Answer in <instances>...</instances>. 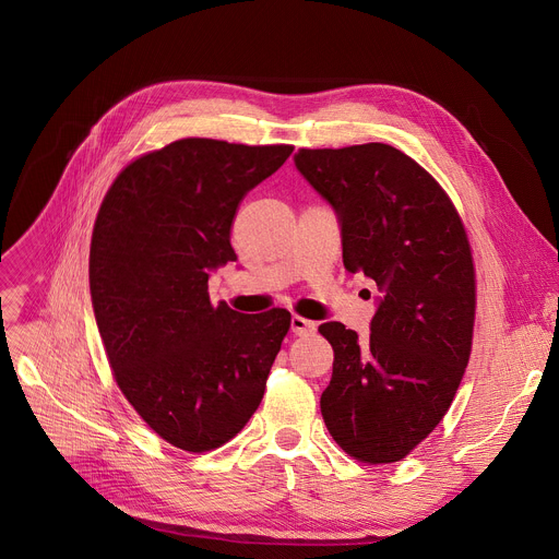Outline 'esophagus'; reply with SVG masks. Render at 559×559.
Here are the masks:
<instances>
[{
	"instance_id": "obj_1",
	"label": "esophagus",
	"mask_w": 559,
	"mask_h": 559,
	"mask_svg": "<svg viewBox=\"0 0 559 559\" xmlns=\"http://www.w3.org/2000/svg\"><path fill=\"white\" fill-rule=\"evenodd\" d=\"M292 332H294V336H311L316 332V323H311V321H307V318L294 313L292 316Z\"/></svg>"
}]
</instances>
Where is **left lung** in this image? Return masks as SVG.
<instances>
[{
    "label": "left lung",
    "mask_w": 559,
    "mask_h": 559,
    "mask_svg": "<svg viewBox=\"0 0 559 559\" xmlns=\"http://www.w3.org/2000/svg\"><path fill=\"white\" fill-rule=\"evenodd\" d=\"M296 168L338 214L343 263L382 298L371 334L318 328L334 349L323 420L354 460L407 457L444 418L471 356L475 267L442 186L386 143L300 147Z\"/></svg>",
    "instance_id": "obj_1"
}]
</instances>
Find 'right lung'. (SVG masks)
Returning <instances> with one entry per match:
<instances>
[{"instance_id": "add662e5", "label": "right lung", "mask_w": 559, "mask_h": 559, "mask_svg": "<svg viewBox=\"0 0 559 559\" xmlns=\"http://www.w3.org/2000/svg\"><path fill=\"white\" fill-rule=\"evenodd\" d=\"M292 150L179 139L136 156L102 201L91 243L99 336L126 401L177 449H218L263 401L292 316L214 307L207 276L236 261V210Z\"/></svg>"}]
</instances>
